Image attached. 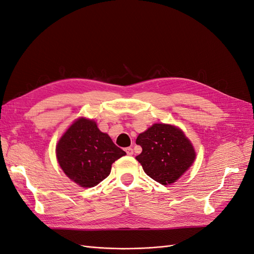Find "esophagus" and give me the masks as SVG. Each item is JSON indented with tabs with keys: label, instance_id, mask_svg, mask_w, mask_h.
Masks as SVG:
<instances>
[{
	"label": "esophagus",
	"instance_id": "34e87169",
	"mask_svg": "<svg viewBox=\"0 0 254 254\" xmlns=\"http://www.w3.org/2000/svg\"><path fill=\"white\" fill-rule=\"evenodd\" d=\"M125 151L128 156H132L133 155V149L131 147H127L125 148Z\"/></svg>",
	"mask_w": 254,
	"mask_h": 254
}]
</instances>
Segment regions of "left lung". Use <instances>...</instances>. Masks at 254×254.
Listing matches in <instances>:
<instances>
[{
    "label": "left lung",
    "mask_w": 254,
    "mask_h": 254,
    "mask_svg": "<svg viewBox=\"0 0 254 254\" xmlns=\"http://www.w3.org/2000/svg\"><path fill=\"white\" fill-rule=\"evenodd\" d=\"M135 143L142 147L135 159L150 178L163 186L178 180L196 157L187 136L172 125H152L139 134Z\"/></svg>",
    "instance_id": "1"
}]
</instances>
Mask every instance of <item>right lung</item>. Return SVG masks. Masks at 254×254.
I'll return each mask as SVG.
<instances>
[{"label":"right lung","instance_id":"right-lung-1","mask_svg":"<svg viewBox=\"0 0 254 254\" xmlns=\"http://www.w3.org/2000/svg\"><path fill=\"white\" fill-rule=\"evenodd\" d=\"M57 160L64 174L82 188H91L109 176L111 165L125 156L96 123L79 119L58 142Z\"/></svg>","mask_w":254,"mask_h":254}]
</instances>
